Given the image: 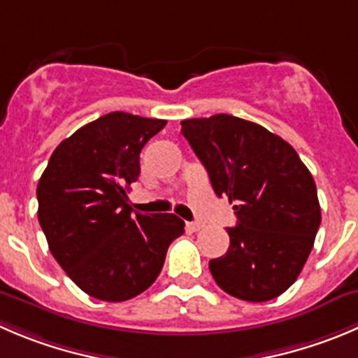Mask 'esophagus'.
Masks as SVG:
<instances>
[{
    "instance_id": "1",
    "label": "esophagus",
    "mask_w": 358,
    "mask_h": 358,
    "mask_svg": "<svg viewBox=\"0 0 358 358\" xmlns=\"http://www.w3.org/2000/svg\"><path fill=\"white\" fill-rule=\"evenodd\" d=\"M185 227L189 229L190 232H196V231H199L201 227H203V224H201V222H187Z\"/></svg>"
}]
</instances>
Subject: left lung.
I'll list each match as a JSON object with an SVG mask.
<instances>
[{
	"mask_svg": "<svg viewBox=\"0 0 358 358\" xmlns=\"http://www.w3.org/2000/svg\"><path fill=\"white\" fill-rule=\"evenodd\" d=\"M182 134L238 217L227 253L210 260L211 276L238 299H275L303 271L320 227L310 169L285 140L227 113L182 120Z\"/></svg>",
	"mask_w": 358,
	"mask_h": 358,
	"instance_id": "left-lung-1",
	"label": "left lung"
}]
</instances>
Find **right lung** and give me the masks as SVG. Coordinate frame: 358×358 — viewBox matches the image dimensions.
<instances>
[{"label":"right lung","mask_w":358,"mask_h":358,"mask_svg":"<svg viewBox=\"0 0 358 358\" xmlns=\"http://www.w3.org/2000/svg\"><path fill=\"white\" fill-rule=\"evenodd\" d=\"M164 126L161 119L106 113L61 141L38 182V220L52 255L99 301L145 292L185 231L176 215H141L127 203L141 148Z\"/></svg>","instance_id":"add662e5"}]
</instances>
